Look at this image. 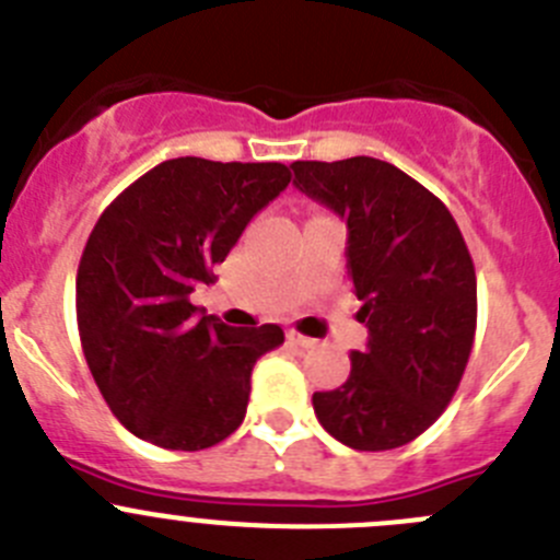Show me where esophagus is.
Returning a JSON list of instances; mask_svg holds the SVG:
<instances>
[{"instance_id": "34e87169", "label": "esophagus", "mask_w": 560, "mask_h": 560, "mask_svg": "<svg viewBox=\"0 0 560 560\" xmlns=\"http://www.w3.org/2000/svg\"><path fill=\"white\" fill-rule=\"evenodd\" d=\"M289 340H291V343H294V346H300V349H313V346H316V340L307 338V335L294 332V329H291V332H289Z\"/></svg>"}]
</instances>
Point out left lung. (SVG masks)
Here are the masks:
<instances>
[{"label":"left lung","instance_id":"8db88e82","mask_svg":"<svg viewBox=\"0 0 560 560\" xmlns=\"http://www.w3.org/2000/svg\"><path fill=\"white\" fill-rule=\"evenodd\" d=\"M294 186L349 228L346 269L369 349L349 380L313 393L316 418L354 451H390L423 434L454 398L476 340V266L436 195L390 162H294Z\"/></svg>","mask_w":560,"mask_h":560}]
</instances>
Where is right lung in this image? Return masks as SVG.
I'll list each match as a JSON object with an SVG mask.
<instances>
[{
  "label": "right lung",
  "mask_w": 560,
  "mask_h": 560,
  "mask_svg": "<svg viewBox=\"0 0 560 560\" xmlns=\"http://www.w3.org/2000/svg\"><path fill=\"white\" fill-rule=\"evenodd\" d=\"M289 180L280 162L170 159L95 222L77 271L79 340L106 407L145 443L203 451L242 425L253 365L285 335L197 316L189 294L214 283V266Z\"/></svg>",
  "instance_id": "1"
}]
</instances>
